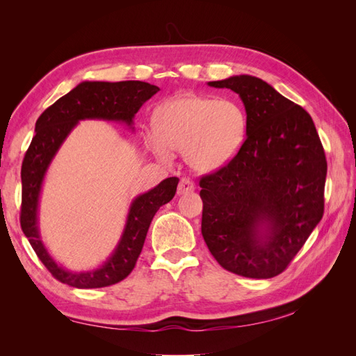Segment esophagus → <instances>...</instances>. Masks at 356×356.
Returning <instances> with one entry per match:
<instances>
[{"label":"esophagus","mask_w":356,"mask_h":356,"mask_svg":"<svg viewBox=\"0 0 356 356\" xmlns=\"http://www.w3.org/2000/svg\"><path fill=\"white\" fill-rule=\"evenodd\" d=\"M191 191H195V182L188 178H182L178 184V195H187Z\"/></svg>","instance_id":"1"}]
</instances>
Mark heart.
<instances>
[{
    "mask_svg": "<svg viewBox=\"0 0 356 356\" xmlns=\"http://www.w3.org/2000/svg\"><path fill=\"white\" fill-rule=\"evenodd\" d=\"M156 127L147 134L153 153L169 160L184 153L196 172L218 170L238 154L246 135V114L230 99L181 95L156 111Z\"/></svg>",
    "mask_w": 356,
    "mask_h": 356,
    "instance_id": "heart-1",
    "label": "heart"
}]
</instances>
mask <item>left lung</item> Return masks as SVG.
I'll return each mask as SVG.
<instances>
[{"label":"left lung","instance_id":"obj_1","mask_svg":"<svg viewBox=\"0 0 356 356\" xmlns=\"http://www.w3.org/2000/svg\"><path fill=\"white\" fill-rule=\"evenodd\" d=\"M239 95L246 138L229 165L200 179L202 234L225 270L282 273L324 215L327 160L312 117L252 75L209 81Z\"/></svg>","mask_w":356,"mask_h":356}]
</instances>
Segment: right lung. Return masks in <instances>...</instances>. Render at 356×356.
Segmentation results:
<instances>
[{"label":"right lung","mask_w":356,"mask_h":356,"mask_svg":"<svg viewBox=\"0 0 356 356\" xmlns=\"http://www.w3.org/2000/svg\"><path fill=\"white\" fill-rule=\"evenodd\" d=\"M159 90L157 86L145 81H83L38 117L35 136L20 172V225L41 263L62 284L75 288H102L123 281L134 270L153 217L160 207L174 199L179 179L166 178L154 188L136 196L129 207L123 233L110 257L96 268L71 272L50 255L40 234L38 207L49 166L81 120L118 122L134 131L135 114Z\"/></svg>","instance_id":"add662e5"}]
</instances>
